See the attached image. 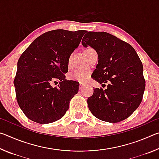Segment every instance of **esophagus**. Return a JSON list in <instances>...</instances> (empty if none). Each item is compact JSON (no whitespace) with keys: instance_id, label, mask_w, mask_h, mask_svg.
Here are the masks:
<instances>
[{"instance_id":"34e87169","label":"esophagus","mask_w":159,"mask_h":159,"mask_svg":"<svg viewBox=\"0 0 159 159\" xmlns=\"http://www.w3.org/2000/svg\"><path fill=\"white\" fill-rule=\"evenodd\" d=\"M84 86H85L84 84H83V83H80V85H79V89H80V90H82L83 88V87H84Z\"/></svg>"}]
</instances>
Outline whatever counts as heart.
I'll return each instance as SVG.
<instances>
[{
  "label": "heart",
  "mask_w": 159,
  "mask_h": 159,
  "mask_svg": "<svg viewBox=\"0 0 159 159\" xmlns=\"http://www.w3.org/2000/svg\"><path fill=\"white\" fill-rule=\"evenodd\" d=\"M91 50H93L92 48H89L85 51V54L90 52ZM70 62V59H69V64ZM90 73L88 71H83V70H75V71L71 72L69 75V79L71 80H75V81L84 83L88 80L89 77Z\"/></svg>",
  "instance_id": "obj_1"
}]
</instances>
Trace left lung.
<instances>
[{"label":"left lung","instance_id":"1","mask_svg":"<svg viewBox=\"0 0 159 159\" xmlns=\"http://www.w3.org/2000/svg\"><path fill=\"white\" fill-rule=\"evenodd\" d=\"M83 46L96 50L98 64L93 79L107 88L94 89L88 98L91 113L98 119L118 123L128 118L138 109L143 98L145 79L143 66L131 45L107 32L86 34L82 40Z\"/></svg>","mask_w":159,"mask_h":159}]
</instances>
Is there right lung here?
Masks as SVG:
<instances>
[{
    "label": "right lung",
    "instance_id": "1",
    "mask_svg": "<svg viewBox=\"0 0 159 159\" xmlns=\"http://www.w3.org/2000/svg\"><path fill=\"white\" fill-rule=\"evenodd\" d=\"M85 30L56 29L41 35L20 56L14 79L16 98L29 119L47 124L64 116L79 83L66 79L69 59ZM58 85L54 86V84Z\"/></svg>",
    "mask_w": 159,
    "mask_h": 159
}]
</instances>
